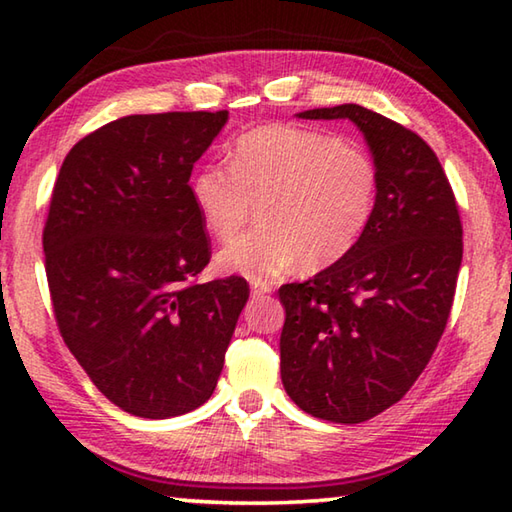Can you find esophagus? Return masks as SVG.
Segmentation results:
<instances>
[{
    "mask_svg": "<svg viewBox=\"0 0 512 512\" xmlns=\"http://www.w3.org/2000/svg\"><path fill=\"white\" fill-rule=\"evenodd\" d=\"M273 291V284L271 282H264V280H253L250 282V293H253L255 298L259 296H266V293Z\"/></svg>",
    "mask_w": 512,
    "mask_h": 512,
    "instance_id": "34e87169",
    "label": "esophagus"
}]
</instances>
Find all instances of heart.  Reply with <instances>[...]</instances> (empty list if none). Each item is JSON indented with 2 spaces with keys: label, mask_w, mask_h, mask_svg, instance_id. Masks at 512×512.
Masks as SVG:
<instances>
[{
  "label": "heart",
  "mask_w": 512,
  "mask_h": 512,
  "mask_svg": "<svg viewBox=\"0 0 512 512\" xmlns=\"http://www.w3.org/2000/svg\"><path fill=\"white\" fill-rule=\"evenodd\" d=\"M379 176L361 146L314 128L271 124L241 135L232 164L196 171L192 196L216 239L244 230L264 205V230L230 241L216 266L250 280H271L305 262H339L366 232Z\"/></svg>",
  "instance_id": "obj_1"
}]
</instances>
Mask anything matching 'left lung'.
I'll use <instances>...</instances> for the list:
<instances>
[{
    "instance_id": "left-lung-1",
    "label": "left lung",
    "mask_w": 512,
    "mask_h": 512,
    "mask_svg": "<svg viewBox=\"0 0 512 512\" xmlns=\"http://www.w3.org/2000/svg\"><path fill=\"white\" fill-rule=\"evenodd\" d=\"M350 119L377 167V203L348 255L284 284V391L320 420L357 424L400 402L427 368L452 311L463 225L431 146L357 103L298 112Z\"/></svg>"
}]
</instances>
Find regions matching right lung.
<instances>
[{
    "instance_id": "obj_1",
    "label": "right lung",
    "mask_w": 512,
    "mask_h": 512,
    "mask_svg": "<svg viewBox=\"0 0 512 512\" xmlns=\"http://www.w3.org/2000/svg\"><path fill=\"white\" fill-rule=\"evenodd\" d=\"M228 121L131 115L72 146L42 232L56 323L112 404L164 420L210 400L248 300L244 277L205 284V223L189 176Z\"/></svg>"
}]
</instances>
